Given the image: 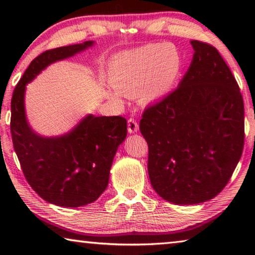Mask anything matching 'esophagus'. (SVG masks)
Wrapping results in <instances>:
<instances>
[{
  "instance_id": "obj_1",
  "label": "esophagus",
  "mask_w": 255,
  "mask_h": 255,
  "mask_svg": "<svg viewBox=\"0 0 255 255\" xmlns=\"http://www.w3.org/2000/svg\"><path fill=\"white\" fill-rule=\"evenodd\" d=\"M138 129H139V125L133 118H130L128 120V132H137Z\"/></svg>"
}]
</instances>
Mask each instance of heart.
I'll return each instance as SVG.
<instances>
[{"label": "heart", "mask_w": 255, "mask_h": 255, "mask_svg": "<svg viewBox=\"0 0 255 255\" xmlns=\"http://www.w3.org/2000/svg\"><path fill=\"white\" fill-rule=\"evenodd\" d=\"M182 70V57L173 45L152 44L111 60L110 83L120 93L129 98L139 94L143 103H150L166 96L178 81Z\"/></svg>", "instance_id": "1"}]
</instances>
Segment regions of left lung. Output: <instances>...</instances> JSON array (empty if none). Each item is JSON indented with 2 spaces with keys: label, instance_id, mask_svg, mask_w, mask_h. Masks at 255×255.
I'll return each instance as SVG.
<instances>
[{
  "label": "left lung",
  "instance_id": "obj_1",
  "mask_svg": "<svg viewBox=\"0 0 255 255\" xmlns=\"http://www.w3.org/2000/svg\"><path fill=\"white\" fill-rule=\"evenodd\" d=\"M188 72L174 91L144 110L152 187L164 200L197 205L228 183L244 146V103L218 50L192 40Z\"/></svg>",
  "mask_w": 255,
  "mask_h": 255
}]
</instances>
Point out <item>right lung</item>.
I'll list each match as a JSON object with an SVG mask.
<instances>
[{"instance_id": "1", "label": "right lung", "mask_w": 255, "mask_h": 255, "mask_svg": "<svg viewBox=\"0 0 255 255\" xmlns=\"http://www.w3.org/2000/svg\"><path fill=\"white\" fill-rule=\"evenodd\" d=\"M92 45L93 41H85L37 56L16 84L11 100L12 141L25 180L42 199L67 208L91 204L107 189L112 161L127 136V120L120 116L89 115L65 135L41 137L25 118V85L49 64Z\"/></svg>"}]
</instances>
